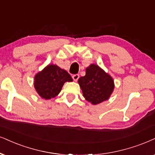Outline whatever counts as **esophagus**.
Returning a JSON list of instances; mask_svg holds the SVG:
<instances>
[{"instance_id":"esophagus-1","label":"esophagus","mask_w":155,"mask_h":155,"mask_svg":"<svg viewBox=\"0 0 155 155\" xmlns=\"http://www.w3.org/2000/svg\"><path fill=\"white\" fill-rule=\"evenodd\" d=\"M72 78H73L74 81H77L78 79H79V74H74V75L72 76Z\"/></svg>"}]
</instances>
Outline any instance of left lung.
Returning <instances> with one entry per match:
<instances>
[{
  "label": "left lung",
  "instance_id": "1",
  "mask_svg": "<svg viewBox=\"0 0 155 155\" xmlns=\"http://www.w3.org/2000/svg\"><path fill=\"white\" fill-rule=\"evenodd\" d=\"M78 82L86 100L94 105L108 99L114 88L112 78L96 64L87 68L86 75Z\"/></svg>",
  "mask_w": 155,
  "mask_h": 155
}]
</instances>
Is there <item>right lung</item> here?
I'll list each match as a JSON object with an SVG mask.
<instances>
[{"label":"right lung","mask_w":155,"mask_h":155,"mask_svg":"<svg viewBox=\"0 0 155 155\" xmlns=\"http://www.w3.org/2000/svg\"><path fill=\"white\" fill-rule=\"evenodd\" d=\"M71 76L56 65L47 66L35 76L34 87L38 95L45 99L57 96L66 81H72Z\"/></svg>","instance_id":"obj_1"}]
</instances>
